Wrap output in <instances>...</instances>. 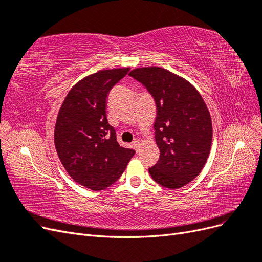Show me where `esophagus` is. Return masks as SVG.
I'll list each match as a JSON object with an SVG mask.
<instances>
[{"label":"esophagus","instance_id":"esophagus-1","mask_svg":"<svg viewBox=\"0 0 262 262\" xmlns=\"http://www.w3.org/2000/svg\"><path fill=\"white\" fill-rule=\"evenodd\" d=\"M140 143L141 142L139 141V140H136V141H133L132 142V146H133V148L137 150V152H139V148H140Z\"/></svg>","mask_w":262,"mask_h":262}]
</instances>
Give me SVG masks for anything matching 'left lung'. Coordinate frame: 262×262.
<instances>
[{
  "mask_svg": "<svg viewBox=\"0 0 262 262\" xmlns=\"http://www.w3.org/2000/svg\"><path fill=\"white\" fill-rule=\"evenodd\" d=\"M143 84L156 104L154 123L160 160L148 168L161 186L178 189L204 167L212 144V121L200 93L185 78L158 68H138L130 74Z\"/></svg>",
  "mask_w": 262,
  "mask_h": 262,
  "instance_id": "obj_1",
  "label": "left lung"
}]
</instances>
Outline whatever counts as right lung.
Segmentation results:
<instances>
[{
  "label": "right lung",
  "mask_w": 262,
  "mask_h": 262,
  "mask_svg": "<svg viewBox=\"0 0 262 262\" xmlns=\"http://www.w3.org/2000/svg\"><path fill=\"white\" fill-rule=\"evenodd\" d=\"M129 70H100L84 77L71 89L57 117L54 145L63 167L95 191L120 178L136 153L119 145L106 117L107 95Z\"/></svg>",
  "instance_id": "add662e5"
}]
</instances>
